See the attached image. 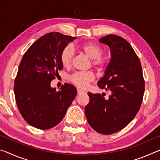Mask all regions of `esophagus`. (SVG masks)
Segmentation results:
<instances>
[{
  "mask_svg": "<svg viewBox=\"0 0 160 160\" xmlns=\"http://www.w3.org/2000/svg\"><path fill=\"white\" fill-rule=\"evenodd\" d=\"M84 92H84V91L80 90V89H78V94H80L84 93Z\"/></svg>",
  "mask_w": 160,
  "mask_h": 160,
  "instance_id": "1",
  "label": "esophagus"
}]
</instances>
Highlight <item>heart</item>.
<instances>
[{
	"instance_id": "obj_1",
	"label": "heart",
	"mask_w": 160,
	"mask_h": 160,
	"mask_svg": "<svg viewBox=\"0 0 160 160\" xmlns=\"http://www.w3.org/2000/svg\"><path fill=\"white\" fill-rule=\"evenodd\" d=\"M80 50L89 58L92 59V66L95 67L99 71H103L106 69L108 65L107 59L103 56L104 49L99 44L93 42L86 43L81 45ZM73 58V50L68 46L63 48L60 55V61L64 68H69L71 66ZM94 79L92 72H78L70 75L69 80L75 86L80 88H85Z\"/></svg>"
}]
</instances>
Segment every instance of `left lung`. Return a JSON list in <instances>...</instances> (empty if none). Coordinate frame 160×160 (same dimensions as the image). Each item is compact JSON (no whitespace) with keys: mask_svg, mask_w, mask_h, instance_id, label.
Returning <instances> with one entry per match:
<instances>
[{"mask_svg":"<svg viewBox=\"0 0 160 160\" xmlns=\"http://www.w3.org/2000/svg\"><path fill=\"white\" fill-rule=\"evenodd\" d=\"M109 46L111 60L97 85L109 91V98L88 92L90 102L85 109L88 123L94 131L109 135L128 125L141 106L145 81L139 58L123 38L109 34L99 39Z\"/></svg>","mask_w":160,"mask_h":160,"instance_id":"obj_1","label":"left lung"}]
</instances>
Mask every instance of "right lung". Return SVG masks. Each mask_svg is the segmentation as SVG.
Masks as SVG:
<instances>
[{
  "label": "right lung",
  "instance_id": "add662e5",
  "mask_svg": "<svg viewBox=\"0 0 160 160\" xmlns=\"http://www.w3.org/2000/svg\"><path fill=\"white\" fill-rule=\"evenodd\" d=\"M75 37L50 32L40 37L22 58L14 82L19 112L29 125L47 130L61 122L77 94L73 85L66 83L56 91L51 87L63 66L60 55Z\"/></svg>",
  "mask_w": 160,
  "mask_h": 160
}]
</instances>
